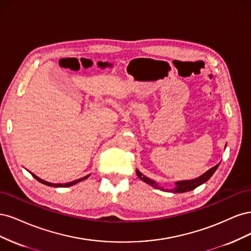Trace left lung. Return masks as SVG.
I'll list each match as a JSON object with an SVG mask.
<instances>
[{"mask_svg":"<svg viewBox=\"0 0 251 251\" xmlns=\"http://www.w3.org/2000/svg\"><path fill=\"white\" fill-rule=\"evenodd\" d=\"M218 167H219V164H218V165H216L215 167H213V168L209 169L208 171H206L203 175L199 176L198 178L192 179V180L177 181V182H176V187H175L174 189H172V190H169V192H173V193H184V192H189V191H192V190H194V189H196L197 187H199L200 184L204 183L205 181H207L209 178H211V176L215 173V171H216ZM136 174H137V176H139L140 178H141L143 181L149 183L150 185H152V187L157 188V189H160V188H158V187H157L156 183H155L154 181L151 180L150 178H148V177L144 176L140 171H137V170H136ZM163 191H167V190L163 189Z\"/></svg>","mask_w":251,"mask_h":251,"instance_id":"obj_1","label":"left lung"}]
</instances>
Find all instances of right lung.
I'll use <instances>...</instances> for the list:
<instances>
[{
    "instance_id": "1",
    "label": "right lung",
    "mask_w": 251,
    "mask_h": 251,
    "mask_svg": "<svg viewBox=\"0 0 251 251\" xmlns=\"http://www.w3.org/2000/svg\"><path fill=\"white\" fill-rule=\"evenodd\" d=\"M31 174H32V176H33L34 178H35L36 180H38L39 182H42V183H44V184H46V185H49V187H56V188H66V187H71V185L75 184V183H77V182H79V181H81V180H84V179H86L87 177H88V175H87V176H85V177H82V178L77 179V180H75V181H72V182H68V183H51V182H48V181H45V180H43V179H40L39 177H37V176H36V175H34L33 173H31Z\"/></svg>"
}]
</instances>
